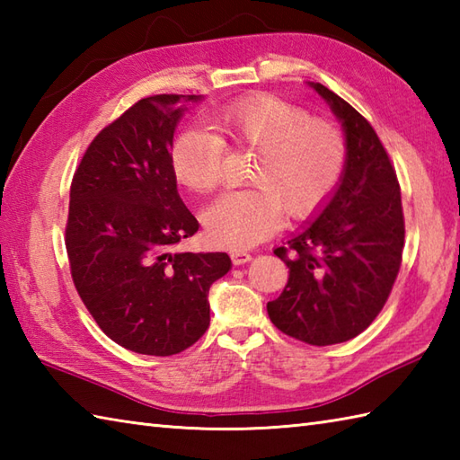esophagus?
I'll use <instances>...</instances> for the list:
<instances>
[{
	"label": "esophagus",
	"instance_id": "obj_1",
	"mask_svg": "<svg viewBox=\"0 0 460 460\" xmlns=\"http://www.w3.org/2000/svg\"><path fill=\"white\" fill-rule=\"evenodd\" d=\"M251 259H252V255L247 251H231L233 265H245V262H249Z\"/></svg>",
	"mask_w": 460,
	"mask_h": 460
}]
</instances>
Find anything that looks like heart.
Returning a JSON list of instances; mask_svg holds the SVG:
<instances>
[{
    "mask_svg": "<svg viewBox=\"0 0 460 460\" xmlns=\"http://www.w3.org/2000/svg\"><path fill=\"white\" fill-rule=\"evenodd\" d=\"M211 130L190 126L170 150L173 175L193 191L223 181L227 144L257 152L252 188L223 193L203 211L211 241L245 249L269 239L285 213L306 219L326 205L348 165L346 136L334 122L312 119L300 106L272 94L245 96L211 114Z\"/></svg>",
    "mask_w": 460,
    "mask_h": 460,
    "instance_id": "1",
    "label": "heart"
}]
</instances>
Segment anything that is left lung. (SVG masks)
Segmentation results:
<instances>
[{"mask_svg":"<svg viewBox=\"0 0 460 460\" xmlns=\"http://www.w3.org/2000/svg\"><path fill=\"white\" fill-rule=\"evenodd\" d=\"M312 86L344 126L348 165L318 217L275 249L288 282L267 310L282 334L332 346L361 334L392 295L405 219L397 173L376 130L324 84Z\"/></svg>","mask_w":460,"mask_h":460,"instance_id":"left-lung-1","label":"left lung"}]
</instances>
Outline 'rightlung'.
Segmentation results:
<instances>
[{
  "instance_id": "obj_1",
  "label": "right lung",
  "mask_w": 460,
  "mask_h": 460,
  "mask_svg": "<svg viewBox=\"0 0 460 460\" xmlns=\"http://www.w3.org/2000/svg\"><path fill=\"white\" fill-rule=\"evenodd\" d=\"M195 94H154L94 136L73 175L65 245L75 288L116 344L173 356L209 328V287L227 252H175L195 235L170 150Z\"/></svg>"
}]
</instances>
